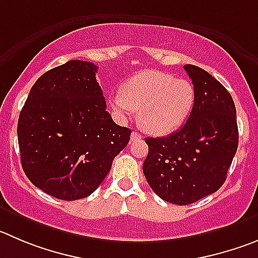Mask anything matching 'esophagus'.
<instances>
[{
  "label": "esophagus",
  "mask_w": 258,
  "mask_h": 258,
  "mask_svg": "<svg viewBox=\"0 0 258 258\" xmlns=\"http://www.w3.org/2000/svg\"><path fill=\"white\" fill-rule=\"evenodd\" d=\"M141 139H143V136H141V135L139 134V132H136V131L132 132V135H131V141L141 140Z\"/></svg>",
  "instance_id": "1"
}]
</instances>
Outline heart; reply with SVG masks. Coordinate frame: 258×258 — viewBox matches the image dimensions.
<instances>
[{
  "instance_id": "b5f03b06",
  "label": "heart",
  "mask_w": 258,
  "mask_h": 258,
  "mask_svg": "<svg viewBox=\"0 0 258 258\" xmlns=\"http://www.w3.org/2000/svg\"><path fill=\"white\" fill-rule=\"evenodd\" d=\"M194 84L160 71H145L130 79L123 93L110 98L115 114L124 118L139 110V121L145 131L164 135L187 119L195 104Z\"/></svg>"
}]
</instances>
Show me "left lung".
<instances>
[{"mask_svg":"<svg viewBox=\"0 0 258 258\" xmlns=\"http://www.w3.org/2000/svg\"><path fill=\"white\" fill-rule=\"evenodd\" d=\"M195 88L188 119L167 137H148L143 170L164 201L189 205L218 191L238 148L237 112L229 91L205 70L183 66Z\"/></svg>","mask_w":258,"mask_h":258,"instance_id":"left-lung-1","label":"left lung"}]
</instances>
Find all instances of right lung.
I'll list each match as a JSON object with an SVG mask.
<instances>
[{
    "mask_svg": "<svg viewBox=\"0 0 258 258\" xmlns=\"http://www.w3.org/2000/svg\"><path fill=\"white\" fill-rule=\"evenodd\" d=\"M98 67L72 59L43 74L31 88L18 122L26 177L66 201L88 197L102 183L131 130L107 112Z\"/></svg>",
    "mask_w": 258,
    "mask_h": 258,
    "instance_id": "add662e5",
    "label": "right lung"
}]
</instances>
